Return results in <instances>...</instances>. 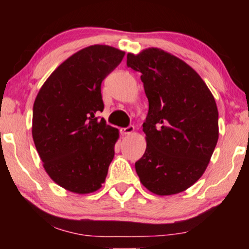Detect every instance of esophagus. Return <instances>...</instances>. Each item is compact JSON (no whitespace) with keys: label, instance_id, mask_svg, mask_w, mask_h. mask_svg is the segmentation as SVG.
Masks as SVG:
<instances>
[{"label":"esophagus","instance_id":"esophagus-1","mask_svg":"<svg viewBox=\"0 0 249 249\" xmlns=\"http://www.w3.org/2000/svg\"><path fill=\"white\" fill-rule=\"evenodd\" d=\"M135 131V127L134 125H129V127H127V128H121L120 129V132H121V135H130V134H132V132Z\"/></svg>","mask_w":249,"mask_h":249}]
</instances>
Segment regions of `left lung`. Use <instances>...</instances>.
<instances>
[{
	"label": "left lung",
	"mask_w": 249,
	"mask_h": 249,
	"mask_svg": "<svg viewBox=\"0 0 249 249\" xmlns=\"http://www.w3.org/2000/svg\"><path fill=\"white\" fill-rule=\"evenodd\" d=\"M127 66L142 73L148 98L142 124L147 146L136 172L153 194L181 193L203 176L216 146L215 100L192 67L161 49L128 53Z\"/></svg>",
	"instance_id": "left-lung-1"
}]
</instances>
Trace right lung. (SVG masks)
Returning <instances> with one entry per match:
<instances>
[{"label": "right lung", "instance_id": "right-lung-1", "mask_svg": "<svg viewBox=\"0 0 249 249\" xmlns=\"http://www.w3.org/2000/svg\"><path fill=\"white\" fill-rule=\"evenodd\" d=\"M124 56L108 45L78 51L51 73L34 102L32 134L44 169L71 193L96 192L107 176L119 130L96 113L104 108L102 81Z\"/></svg>", "mask_w": 249, "mask_h": 249}]
</instances>
